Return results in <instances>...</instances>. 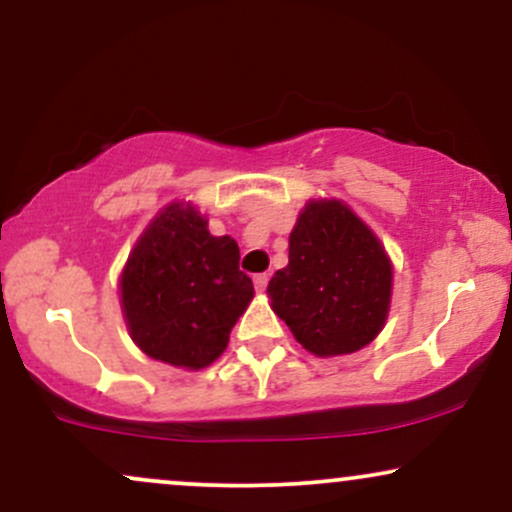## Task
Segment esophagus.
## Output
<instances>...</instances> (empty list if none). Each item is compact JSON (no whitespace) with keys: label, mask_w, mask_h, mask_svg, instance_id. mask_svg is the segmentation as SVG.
Here are the masks:
<instances>
[{"label":"esophagus","mask_w":512,"mask_h":512,"mask_svg":"<svg viewBox=\"0 0 512 512\" xmlns=\"http://www.w3.org/2000/svg\"><path fill=\"white\" fill-rule=\"evenodd\" d=\"M267 284H269V276L267 274H255V291L257 293L267 291Z\"/></svg>","instance_id":"1"}]
</instances>
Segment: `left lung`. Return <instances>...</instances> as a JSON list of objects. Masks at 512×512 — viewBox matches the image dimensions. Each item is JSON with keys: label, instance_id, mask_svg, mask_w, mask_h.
I'll return each mask as SVG.
<instances>
[{"label": "left lung", "instance_id": "left-lung-1", "mask_svg": "<svg viewBox=\"0 0 512 512\" xmlns=\"http://www.w3.org/2000/svg\"><path fill=\"white\" fill-rule=\"evenodd\" d=\"M272 310L320 358L354 354L383 332L392 262L342 199H308L289 236V264L267 286Z\"/></svg>", "mask_w": 512, "mask_h": 512}]
</instances>
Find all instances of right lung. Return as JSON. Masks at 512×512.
Returning <instances> with one entry per match:
<instances>
[{
	"label": "right lung",
	"mask_w": 512,
	"mask_h": 512,
	"mask_svg": "<svg viewBox=\"0 0 512 512\" xmlns=\"http://www.w3.org/2000/svg\"><path fill=\"white\" fill-rule=\"evenodd\" d=\"M238 260L236 240L211 236L195 204L163 207L129 250L120 274V305L132 342L168 366H211L255 296Z\"/></svg>",
	"instance_id": "right-lung-1"
}]
</instances>
